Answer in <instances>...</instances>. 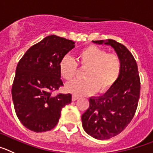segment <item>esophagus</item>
<instances>
[{
  "mask_svg": "<svg viewBox=\"0 0 153 153\" xmlns=\"http://www.w3.org/2000/svg\"><path fill=\"white\" fill-rule=\"evenodd\" d=\"M78 99V97H77V96L75 95H73L72 96V97H71V100L72 101H75V100H77Z\"/></svg>",
  "mask_w": 153,
  "mask_h": 153,
  "instance_id": "obj_1",
  "label": "esophagus"
}]
</instances>
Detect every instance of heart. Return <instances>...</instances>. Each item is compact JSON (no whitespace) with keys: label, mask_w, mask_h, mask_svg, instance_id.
<instances>
[{"label":"heart","mask_w":153,"mask_h":153,"mask_svg":"<svg viewBox=\"0 0 153 153\" xmlns=\"http://www.w3.org/2000/svg\"><path fill=\"white\" fill-rule=\"evenodd\" d=\"M77 62L71 56H63L59 64L62 78L71 82L75 77L78 65L85 68L84 80H76L65 87L67 91L83 96L104 93L109 90L119 77L121 69L120 59L117 54L107 53L96 46H88L79 51Z\"/></svg>","instance_id":"b5f03b06"}]
</instances>
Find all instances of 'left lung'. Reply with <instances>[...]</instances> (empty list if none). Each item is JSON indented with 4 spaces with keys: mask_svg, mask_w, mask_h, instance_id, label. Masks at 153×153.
Instances as JSON below:
<instances>
[{
    "mask_svg": "<svg viewBox=\"0 0 153 153\" xmlns=\"http://www.w3.org/2000/svg\"><path fill=\"white\" fill-rule=\"evenodd\" d=\"M109 45L120 59V73L103 96L91 97L89 107L82 114L84 130L97 140H108L124 130L134 117L140 94L137 62L123 44L114 39L92 41Z\"/></svg>",
    "mask_w": 153,
    "mask_h": 153,
    "instance_id": "left-lung-1",
    "label": "left lung"
}]
</instances>
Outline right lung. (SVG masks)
Returning <instances> with one entry per match:
<instances>
[{
    "label": "right lung",
    "instance_id": "right-lung-1",
    "mask_svg": "<svg viewBox=\"0 0 153 153\" xmlns=\"http://www.w3.org/2000/svg\"><path fill=\"white\" fill-rule=\"evenodd\" d=\"M75 42L51 35L30 48L19 61L12 86L15 112L22 124L36 133L52 130L71 94L53 92L63 85L59 64Z\"/></svg>",
    "mask_w": 153,
    "mask_h": 153
}]
</instances>
